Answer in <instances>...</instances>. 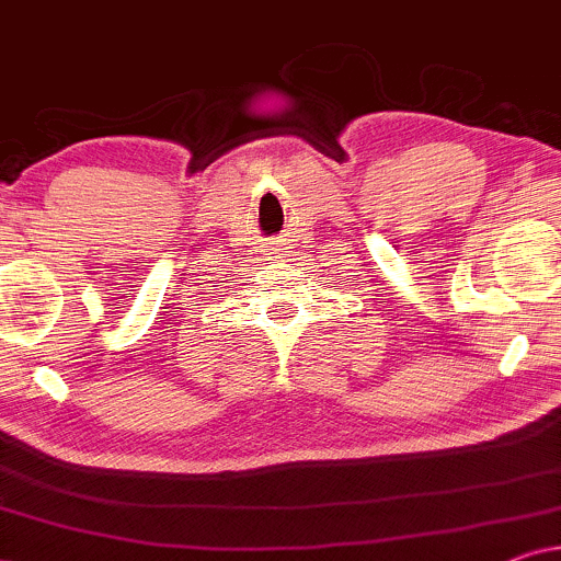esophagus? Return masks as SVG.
Instances as JSON below:
<instances>
[{
	"label": "esophagus",
	"mask_w": 561,
	"mask_h": 561,
	"mask_svg": "<svg viewBox=\"0 0 561 561\" xmlns=\"http://www.w3.org/2000/svg\"><path fill=\"white\" fill-rule=\"evenodd\" d=\"M271 250H273V255H275V257H278V255H280V252H283V248H278V242H275Z\"/></svg>",
	"instance_id": "34e87169"
}]
</instances>
